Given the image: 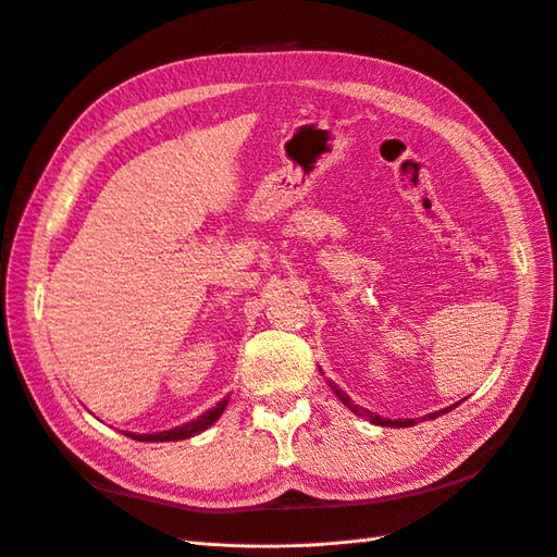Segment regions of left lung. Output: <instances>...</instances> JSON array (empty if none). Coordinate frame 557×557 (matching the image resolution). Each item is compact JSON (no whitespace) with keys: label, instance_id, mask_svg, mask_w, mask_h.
<instances>
[{"label":"left lung","instance_id":"8db88e82","mask_svg":"<svg viewBox=\"0 0 557 557\" xmlns=\"http://www.w3.org/2000/svg\"><path fill=\"white\" fill-rule=\"evenodd\" d=\"M330 387H332V393L336 395V397H339L344 404H346V407L352 411V413H358V416H369V420H372V423L374 425H395V428H409V425H413L416 423V420H383V418H379V416H372V413H369V411H364L362 407H356V404H352L350 401V397L344 393V391H339V387H336L334 383H330ZM453 407H455V404H453ZM453 407H448V409H444V413L446 411H450ZM442 413V411H440ZM440 413H432L430 418H436V416H440Z\"/></svg>","mask_w":557,"mask_h":557}]
</instances>
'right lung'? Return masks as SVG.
<instances>
[{"label": "right lung", "mask_w": 557, "mask_h": 557, "mask_svg": "<svg viewBox=\"0 0 557 557\" xmlns=\"http://www.w3.org/2000/svg\"><path fill=\"white\" fill-rule=\"evenodd\" d=\"M225 407H227V399L218 401L213 409H209L207 413H201L197 420H193V423H185V425H181L176 430L158 432V434H132L129 432V436H132V440H139V442H176V440H188V436H193V434H197L201 430H207L209 425H213L215 420L221 418V413L225 411Z\"/></svg>", "instance_id": "1"}]
</instances>
